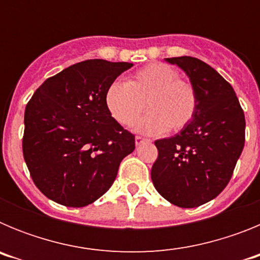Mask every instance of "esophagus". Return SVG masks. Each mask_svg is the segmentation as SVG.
Masks as SVG:
<instances>
[{
    "label": "esophagus",
    "mask_w": 260,
    "mask_h": 260,
    "mask_svg": "<svg viewBox=\"0 0 260 260\" xmlns=\"http://www.w3.org/2000/svg\"><path fill=\"white\" fill-rule=\"evenodd\" d=\"M144 142H147V139H144V138L142 137H135V144H137V146H141Z\"/></svg>",
    "instance_id": "1"
}]
</instances>
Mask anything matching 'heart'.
I'll list each match as a JSON object with an SVG mask.
<instances>
[{
  "label": "heart",
  "instance_id": "b5f03b06",
  "mask_svg": "<svg viewBox=\"0 0 260 260\" xmlns=\"http://www.w3.org/2000/svg\"><path fill=\"white\" fill-rule=\"evenodd\" d=\"M146 104L144 105V103ZM105 105L119 125L130 127L148 108V113L138 122L143 134H161L169 128L180 132L194 118L198 96L194 86L172 66L152 62L128 78L116 80L105 92Z\"/></svg>",
  "mask_w": 260,
  "mask_h": 260
}]
</instances>
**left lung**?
I'll return each instance as SVG.
<instances>
[{"instance_id":"8db88e82","label":"left lung","mask_w":260,"mask_h":260,"mask_svg":"<svg viewBox=\"0 0 260 260\" xmlns=\"http://www.w3.org/2000/svg\"><path fill=\"white\" fill-rule=\"evenodd\" d=\"M182 69L198 96L194 118L174 137L155 142L151 178L158 194L182 208L216 198L231 181L245 146V114L233 87L194 57L165 58Z\"/></svg>"}]
</instances>
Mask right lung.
<instances>
[{
  "mask_svg": "<svg viewBox=\"0 0 260 260\" xmlns=\"http://www.w3.org/2000/svg\"><path fill=\"white\" fill-rule=\"evenodd\" d=\"M128 62L87 59L48 78L24 112L23 156L47 198L84 207L109 190L135 137L108 112L105 92Z\"/></svg>",
  "mask_w": 260,
  "mask_h": 260,
  "instance_id": "add662e5",
  "label": "right lung"
}]
</instances>
